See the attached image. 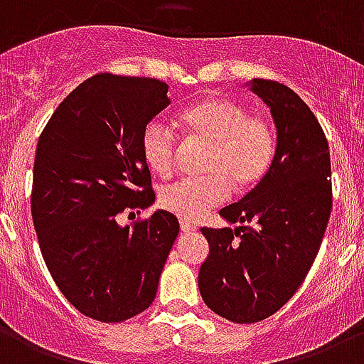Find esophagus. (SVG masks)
Instances as JSON below:
<instances>
[{
	"mask_svg": "<svg viewBox=\"0 0 364 364\" xmlns=\"http://www.w3.org/2000/svg\"><path fill=\"white\" fill-rule=\"evenodd\" d=\"M180 231H182V232H193V231H197V228L190 222H180Z\"/></svg>",
	"mask_w": 364,
	"mask_h": 364,
	"instance_id": "esophagus-1",
	"label": "esophagus"
}]
</instances>
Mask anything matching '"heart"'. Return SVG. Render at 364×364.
<instances>
[{
  "mask_svg": "<svg viewBox=\"0 0 364 364\" xmlns=\"http://www.w3.org/2000/svg\"><path fill=\"white\" fill-rule=\"evenodd\" d=\"M178 122L190 142L206 144L200 171L205 176L182 178L159 191V205L186 222H197L231 196L250 191L269 173L276 152L272 124L248 114L235 100L210 97L184 109ZM141 154L148 168L168 176L176 159V139L165 124L154 120L141 135Z\"/></svg>",
  "mask_w": 364,
  "mask_h": 364,
  "instance_id": "b5f03b06",
  "label": "heart"
}]
</instances>
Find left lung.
Returning <instances> with one entry per match:
<instances>
[{"instance_id":"obj_1","label":"left lung","mask_w":364,"mask_h":364,"mask_svg":"<svg viewBox=\"0 0 364 364\" xmlns=\"http://www.w3.org/2000/svg\"><path fill=\"white\" fill-rule=\"evenodd\" d=\"M248 86L274 120V159L254 190L220 210L238 228L200 229L210 248L200 297L235 323L269 318L297 293L333 208L329 144L318 118L284 84L252 78Z\"/></svg>"}]
</instances>
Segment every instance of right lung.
Here are the masks:
<instances>
[{
    "instance_id": "add662e5",
    "label": "right lung",
    "mask_w": 364,
    "mask_h": 364,
    "mask_svg": "<svg viewBox=\"0 0 364 364\" xmlns=\"http://www.w3.org/2000/svg\"><path fill=\"white\" fill-rule=\"evenodd\" d=\"M167 92L156 78L95 75L60 103L35 150L31 218L46 267L78 312L105 323L152 304L178 237L167 210L133 228L116 222L156 200L141 135Z\"/></svg>"
}]
</instances>
